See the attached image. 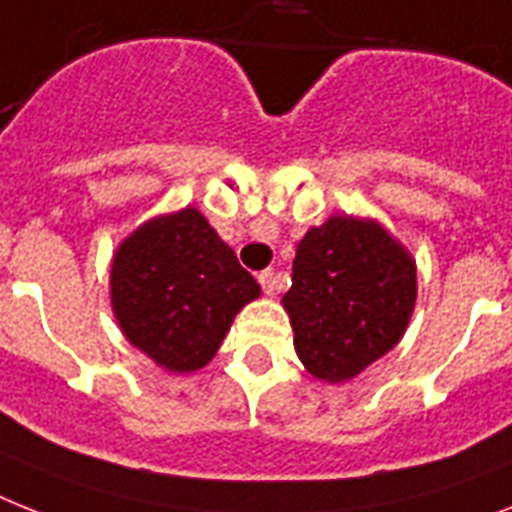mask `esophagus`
<instances>
[{
    "label": "esophagus",
    "mask_w": 512,
    "mask_h": 512,
    "mask_svg": "<svg viewBox=\"0 0 512 512\" xmlns=\"http://www.w3.org/2000/svg\"><path fill=\"white\" fill-rule=\"evenodd\" d=\"M259 282L261 287H264L266 295H274L277 290H280V274L274 272V269H264V272H259Z\"/></svg>",
    "instance_id": "34e87169"
}]
</instances>
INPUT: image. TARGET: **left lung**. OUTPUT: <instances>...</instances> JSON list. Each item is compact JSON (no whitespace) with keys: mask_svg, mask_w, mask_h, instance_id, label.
Masks as SVG:
<instances>
[{"mask_svg":"<svg viewBox=\"0 0 512 512\" xmlns=\"http://www.w3.org/2000/svg\"><path fill=\"white\" fill-rule=\"evenodd\" d=\"M282 303L303 366L316 379L345 382L403 337L416 264L377 222L332 217L298 243Z\"/></svg>","mask_w":512,"mask_h":512,"instance_id":"left-lung-1","label":"left lung"}]
</instances>
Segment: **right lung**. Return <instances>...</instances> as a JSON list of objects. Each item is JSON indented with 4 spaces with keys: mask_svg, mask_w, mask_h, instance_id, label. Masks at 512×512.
<instances>
[{
    "mask_svg": "<svg viewBox=\"0 0 512 512\" xmlns=\"http://www.w3.org/2000/svg\"><path fill=\"white\" fill-rule=\"evenodd\" d=\"M261 293L196 209L146 222L114 256L112 308L135 348L170 371L211 361L240 308Z\"/></svg>",
    "mask_w": 512,
    "mask_h": 512,
    "instance_id": "add662e5",
    "label": "right lung"
}]
</instances>
